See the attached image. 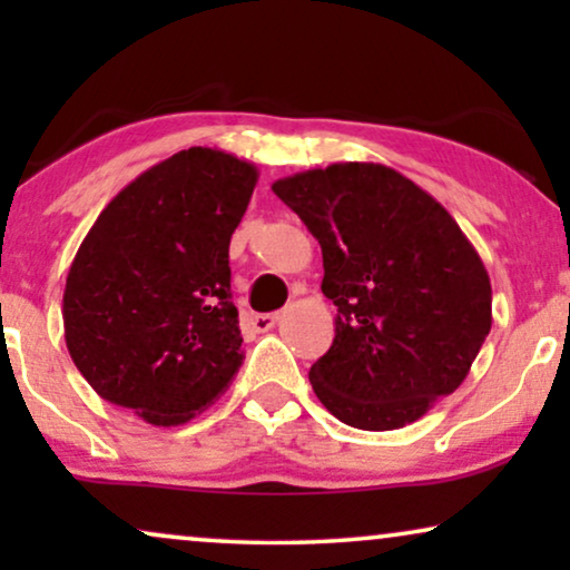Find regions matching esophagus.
Listing matches in <instances>:
<instances>
[{
    "instance_id": "obj_1",
    "label": "esophagus",
    "mask_w": 570,
    "mask_h": 570,
    "mask_svg": "<svg viewBox=\"0 0 570 570\" xmlns=\"http://www.w3.org/2000/svg\"><path fill=\"white\" fill-rule=\"evenodd\" d=\"M277 322H279V314H254V316H252V324H254L256 332H269V330H275Z\"/></svg>"
}]
</instances>
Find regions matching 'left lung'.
I'll return each instance as SVG.
<instances>
[{
  "label": "left lung",
  "mask_w": 570,
  "mask_h": 570,
  "mask_svg": "<svg viewBox=\"0 0 570 570\" xmlns=\"http://www.w3.org/2000/svg\"><path fill=\"white\" fill-rule=\"evenodd\" d=\"M324 256L334 342L311 365L345 425L396 431L462 386L493 324L480 254L441 202L381 163H332L272 184Z\"/></svg>",
  "instance_id": "1"
}]
</instances>
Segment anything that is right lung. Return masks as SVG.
I'll return each mask as SVG.
<instances>
[{
	"mask_svg": "<svg viewBox=\"0 0 570 570\" xmlns=\"http://www.w3.org/2000/svg\"><path fill=\"white\" fill-rule=\"evenodd\" d=\"M256 178L254 163L189 147L124 186L77 248L67 350L104 400L145 423H189L244 363L228 248Z\"/></svg>",
	"mask_w": 570,
	"mask_h": 570,
	"instance_id": "add662e5",
	"label": "right lung"
}]
</instances>
